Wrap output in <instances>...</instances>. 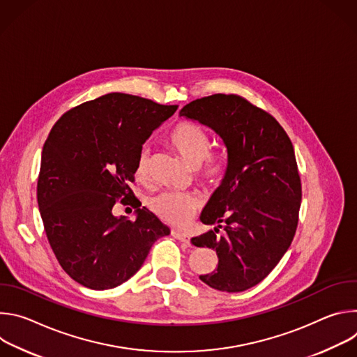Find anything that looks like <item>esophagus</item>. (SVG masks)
<instances>
[{
	"label": "esophagus",
	"mask_w": 357,
	"mask_h": 357,
	"mask_svg": "<svg viewBox=\"0 0 357 357\" xmlns=\"http://www.w3.org/2000/svg\"><path fill=\"white\" fill-rule=\"evenodd\" d=\"M171 234H172L175 238H178V240H181V241H183V243H186V244L190 243V236H189L188 233H183V231H181V230H172Z\"/></svg>",
	"instance_id": "34e87169"
}]
</instances>
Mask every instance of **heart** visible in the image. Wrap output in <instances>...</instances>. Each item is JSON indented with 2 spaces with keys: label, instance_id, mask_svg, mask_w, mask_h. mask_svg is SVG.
<instances>
[{
  "label": "heart",
  "instance_id": "heart-1",
  "mask_svg": "<svg viewBox=\"0 0 357 357\" xmlns=\"http://www.w3.org/2000/svg\"><path fill=\"white\" fill-rule=\"evenodd\" d=\"M168 142L192 165L200 181L208 185H219L226 174L223 158L211 152L212 141L209 134L200 126L190 121L178 123L168 132ZM149 175V151L142 148L135 162V176L145 181ZM200 197L193 192L167 190L152 196L148 202L149 209L164 222L174 226L186 225L200 208Z\"/></svg>",
  "mask_w": 357,
  "mask_h": 357
}]
</instances>
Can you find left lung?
I'll return each mask as SVG.
<instances>
[{
    "instance_id": "left-lung-1",
    "label": "left lung",
    "mask_w": 357,
    "mask_h": 357,
    "mask_svg": "<svg viewBox=\"0 0 357 357\" xmlns=\"http://www.w3.org/2000/svg\"><path fill=\"white\" fill-rule=\"evenodd\" d=\"M179 114L215 130L227 148L222 185L200 215L215 229L192 238L216 250L219 263L199 278L219 291H245L274 270L296 231L302 186L292 142L270 113L237 94L193 100Z\"/></svg>"
}]
</instances>
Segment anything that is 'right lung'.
Instances as JSON below:
<instances>
[{
    "instance_id": "obj_1",
    "label": "right lung",
    "mask_w": 357,
    "mask_h": 357,
    "mask_svg": "<svg viewBox=\"0 0 357 357\" xmlns=\"http://www.w3.org/2000/svg\"><path fill=\"white\" fill-rule=\"evenodd\" d=\"M178 106L109 93L73 107L50 130L40 158L38 206L61 267L90 289L131 278L160 237L171 233L139 209L130 188L142 144ZM120 199L137 211L131 222L112 215Z\"/></svg>"
}]
</instances>
